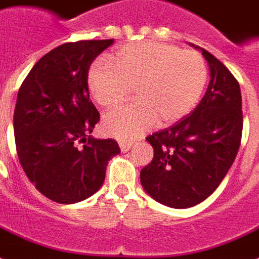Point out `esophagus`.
Instances as JSON below:
<instances>
[{
    "label": "esophagus",
    "instance_id": "34e87169",
    "mask_svg": "<svg viewBox=\"0 0 259 259\" xmlns=\"http://www.w3.org/2000/svg\"><path fill=\"white\" fill-rule=\"evenodd\" d=\"M119 146H120V150H121V152H128L132 147V144L127 143V142H121V143H119Z\"/></svg>",
    "mask_w": 259,
    "mask_h": 259
}]
</instances>
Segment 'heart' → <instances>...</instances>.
<instances>
[{"label":"heart","instance_id":"b5f03b06","mask_svg":"<svg viewBox=\"0 0 259 259\" xmlns=\"http://www.w3.org/2000/svg\"><path fill=\"white\" fill-rule=\"evenodd\" d=\"M113 61L94 62L88 85L94 100L107 108L121 104L136 86L138 101L104 117L105 132L121 140L139 138L158 121L169 125L184 119L197 105L208 78L200 54L170 44H127Z\"/></svg>","mask_w":259,"mask_h":259}]
</instances>
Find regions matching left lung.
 I'll list each match as a JSON object with an SVG mask.
<instances>
[{"label": "left lung", "mask_w": 259, "mask_h": 259, "mask_svg": "<svg viewBox=\"0 0 259 259\" xmlns=\"http://www.w3.org/2000/svg\"><path fill=\"white\" fill-rule=\"evenodd\" d=\"M209 85L190 115L147 138L154 158L140 171L143 189L170 208H190L209 197L223 181L240 146L243 115L235 77L204 48Z\"/></svg>", "instance_id": "8db88e82"}]
</instances>
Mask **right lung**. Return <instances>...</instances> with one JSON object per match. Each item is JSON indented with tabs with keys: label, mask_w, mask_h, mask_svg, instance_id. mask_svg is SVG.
<instances>
[{
	"label": "right lung",
	"mask_w": 259,
	"mask_h": 259,
	"mask_svg": "<svg viewBox=\"0 0 259 259\" xmlns=\"http://www.w3.org/2000/svg\"><path fill=\"white\" fill-rule=\"evenodd\" d=\"M113 41L79 40L54 48L32 67L17 94L13 128L20 163L36 189L59 204L93 196L109 159L120 152L116 140L89 135L100 113L89 100L88 73Z\"/></svg>",
	"instance_id": "add662e5"
}]
</instances>
